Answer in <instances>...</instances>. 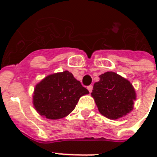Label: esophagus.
Segmentation results:
<instances>
[{"label": "esophagus", "instance_id": "1", "mask_svg": "<svg viewBox=\"0 0 157 157\" xmlns=\"http://www.w3.org/2000/svg\"><path fill=\"white\" fill-rule=\"evenodd\" d=\"M87 89H88V90L90 91V93H91V91L93 90V86H89L88 87H87Z\"/></svg>", "mask_w": 157, "mask_h": 157}]
</instances>
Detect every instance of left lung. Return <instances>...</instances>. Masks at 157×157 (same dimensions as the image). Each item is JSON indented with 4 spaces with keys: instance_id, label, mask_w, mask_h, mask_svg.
<instances>
[{
    "instance_id": "8db88e82",
    "label": "left lung",
    "mask_w": 157,
    "mask_h": 157,
    "mask_svg": "<svg viewBox=\"0 0 157 157\" xmlns=\"http://www.w3.org/2000/svg\"><path fill=\"white\" fill-rule=\"evenodd\" d=\"M99 78L94 85L91 96L101 114L110 120H117L131 112L136 93L129 81L113 71L105 72Z\"/></svg>"
}]
</instances>
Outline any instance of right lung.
<instances>
[{
	"label": "right lung",
	"mask_w": 157,
	"mask_h": 157,
	"mask_svg": "<svg viewBox=\"0 0 157 157\" xmlns=\"http://www.w3.org/2000/svg\"><path fill=\"white\" fill-rule=\"evenodd\" d=\"M89 94L68 71L50 74L36 84L33 96L36 111L43 117L58 120L69 115L81 96Z\"/></svg>",
	"instance_id": "obj_1"
}]
</instances>
